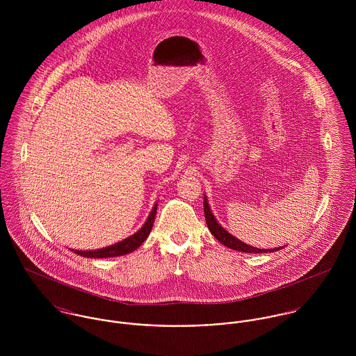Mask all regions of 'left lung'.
Segmentation results:
<instances>
[{
  "mask_svg": "<svg viewBox=\"0 0 356 356\" xmlns=\"http://www.w3.org/2000/svg\"><path fill=\"white\" fill-rule=\"evenodd\" d=\"M204 215H205V222H207V226L211 232V234L220 243L223 244L225 247L230 248V250H234V251H238V252H247V254H266V252H274V251H278L284 247H280V248H271V250H260V248H256V247H251L243 241H240L238 238H236L233 234H230L227 230H225L222 227V225L218 223L216 218L213 216L212 211H211V207L208 204L207 200V196L204 195Z\"/></svg>",
  "mask_w": 356,
  "mask_h": 356,
  "instance_id": "obj_1",
  "label": "left lung"
}]
</instances>
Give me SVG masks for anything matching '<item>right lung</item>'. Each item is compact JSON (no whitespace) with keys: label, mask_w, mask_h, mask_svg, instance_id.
Listing matches in <instances>:
<instances>
[{"label":"right lung","mask_w":356,"mask_h":356,"mask_svg":"<svg viewBox=\"0 0 356 356\" xmlns=\"http://www.w3.org/2000/svg\"><path fill=\"white\" fill-rule=\"evenodd\" d=\"M156 209H157V203H154V205H153L152 211L148 215L143 227L138 232H136L133 236H130V237H127V238H124V240H122L116 244H112L109 247L100 248V250H93V251H79V250H71V251H74L75 254H79V256L92 257V259L113 257V256H122V254L134 252L148 238V236L152 230L153 222H154V216H156Z\"/></svg>","instance_id":"1"}]
</instances>
